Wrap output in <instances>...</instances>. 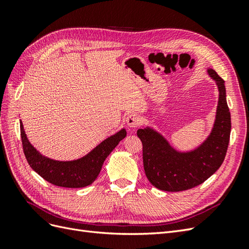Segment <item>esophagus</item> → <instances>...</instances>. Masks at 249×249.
<instances>
[{"mask_svg":"<svg viewBox=\"0 0 249 249\" xmlns=\"http://www.w3.org/2000/svg\"><path fill=\"white\" fill-rule=\"evenodd\" d=\"M140 124V117L135 114V113H132V114H130L129 116L126 117V124L129 127H131V129H135L138 124Z\"/></svg>","mask_w":249,"mask_h":249,"instance_id":"esophagus-1","label":"esophagus"}]
</instances>
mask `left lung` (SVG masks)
<instances>
[{"instance_id":"left-lung-1","label":"left lung","mask_w":249,"mask_h":249,"mask_svg":"<svg viewBox=\"0 0 249 249\" xmlns=\"http://www.w3.org/2000/svg\"><path fill=\"white\" fill-rule=\"evenodd\" d=\"M218 89L215 120L208 137L190 150H178L160 132L149 125L137 131L143 144V166L153 186L163 191L191 189L205 182L221 166L231 134V113L224 81L208 67Z\"/></svg>"}]
</instances>
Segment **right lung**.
I'll return each instance as SVG.
<instances>
[{"label": "right lung", "instance_id": "1", "mask_svg": "<svg viewBox=\"0 0 249 249\" xmlns=\"http://www.w3.org/2000/svg\"><path fill=\"white\" fill-rule=\"evenodd\" d=\"M125 136V129H122L102 141L84 157L71 161H58L41 155L30 143L20 122L22 148L29 165L49 183L64 188H82L92 184L100 175L106 158Z\"/></svg>", "mask_w": 249, "mask_h": 249}]
</instances>
